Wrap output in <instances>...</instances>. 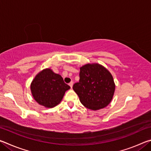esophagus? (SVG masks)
I'll use <instances>...</instances> for the list:
<instances>
[{
  "label": "esophagus",
  "instance_id": "1",
  "mask_svg": "<svg viewBox=\"0 0 151 151\" xmlns=\"http://www.w3.org/2000/svg\"><path fill=\"white\" fill-rule=\"evenodd\" d=\"M68 85H69V86H70V88H72V87H73V82H70V83L69 84H68Z\"/></svg>",
  "mask_w": 151,
  "mask_h": 151
}]
</instances>
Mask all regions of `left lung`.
<instances>
[{
    "instance_id": "1",
    "label": "left lung",
    "mask_w": 151,
    "mask_h": 151,
    "mask_svg": "<svg viewBox=\"0 0 151 151\" xmlns=\"http://www.w3.org/2000/svg\"><path fill=\"white\" fill-rule=\"evenodd\" d=\"M79 76V82L73 88L81 103L93 111L108 106L115 91L111 73L100 64L88 63L80 68Z\"/></svg>"
}]
</instances>
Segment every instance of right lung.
Masks as SVG:
<instances>
[{
  "label": "right lung",
  "mask_w": 151,
  "mask_h": 151,
  "mask_svg": "<svg viewBox=\"0 0 151 151\" xmlns=\"http://www.w3.org/2000/svg\"><path fill=\"white\" fill-rule=\"evenodd\" d=\"M70 86L62 76L48 68L40 71L30 84V91L35 100L46 108H52L59 104Z\"/></svg>",
  "instance_id": "right-lung-1"
}]
</instances>
